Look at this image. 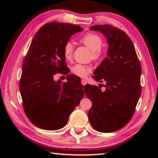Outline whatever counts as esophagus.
Returning <instances> with one entry per match:
<instances>
[{
	"mask_svg": "<svg viewBox=\"0 0 158 158\" xmlns=\"http://www.w3.org/2000/svg\"><path fill=\"white\" fill-rule=\"evenodd\" d=\"M81 83L83 85H85L87 84V81H85V79H81Z\"/></svg>",
	"mask_w": 158,
	"mask_h": 158,
	"instance_id": "1",
	"label": "esophagus"
}]
</instances>
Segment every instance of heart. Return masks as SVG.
<instances>
[{"mask_svg": "<svg viewBox=\"0 0 158 158\" xmlns=\"http://www.w3.org/2000/svg\"><path fill=\"white\" fill-rule=\"evenodd\" d=\"M79 41L92 50V58L94 60L100 58L102 56L101 46L102 39L98 34L94 32H88L79 39ZM73 46L70 42H66L63 47V55L64 58L69 60L72 58ZM92 68L89 66L77 64L71 68V72L74 75L80 77H85L91 72Z\"/></svg>", "mask_w": 158, "mask_h": 158, "instance_id": "b5f03b06", "label": "heart"}]
</instances>
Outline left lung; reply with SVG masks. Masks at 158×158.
Listing matches in <instances>:
<instances>
[{
	"mask_svg": "<svg viewBox=\"0 0 158 158\" xmlns=\"http://www.w3.org/2000/svg\"><path fill=\"white\" fill-rule=\"evenodd\" d=\"M90 30L101 32L109 48L107 57L93 76L96 81L106 82L105 91L96 85L84 86L86 97L92 102L88 118L98 132H115L125 126L135 113L141 93V66L126 32L107 24L93 26Z\"/></svg>",
	"mask_w": 158,
	"mask_h": 158,
	"instance_id": "left-lung-1",
	"label": "left lung"
}]
</instances>
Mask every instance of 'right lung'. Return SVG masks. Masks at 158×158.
<instances>
[{
    "mask_svg": "<svg viewBox=\"0 0 158 158\" xmlns=\"http://www.w3.org/2000/svg\"><path fill=\"white\" fill-rule=\"evenodd\" d=\"M82 31L68 23H48L36 32L30 45L23 61L19 90L26 116L39 128H62L83 98V86L77 76L67 75L63 55L70 36ZM58 72L67 76L66 82L53 79Z\"/></svg>",
    "mask_w": 158,
    "mask_h": 158,
    "instance_id": "1",
    "label": "right lung"
}]
</instances>
